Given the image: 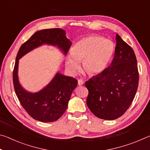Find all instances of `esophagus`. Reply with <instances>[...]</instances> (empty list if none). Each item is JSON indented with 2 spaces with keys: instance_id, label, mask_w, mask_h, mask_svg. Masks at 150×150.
Instances as JSON below:
<instances>
[{
  "instance_id": "1",
  "label": "esophagus",
  "mask_w": 150,
  "mask_h": 150,
  "mask_svg": "<svg viewBox=\"0 0 150 150\" xmlns=\"http://www.w3.org/2000/svg\"><path fill=\"white\" fill-rule=\"evenodd\" d=\"M84 84V81H83L82 79H79L78 80V85L79 86H81Z\"/></svg>"
}]
</instances>
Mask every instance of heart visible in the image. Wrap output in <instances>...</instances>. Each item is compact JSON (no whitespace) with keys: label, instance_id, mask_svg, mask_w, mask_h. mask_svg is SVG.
<instances>
[{"label":"heart","instance_id":"heart-1","mask_svg":"<svg viewBox=\"0 0 150 150\" xmlns=\"http://www.w3.org/2000/svg\"><path fill=\"white\" fill-rule=\"evenodd\" d=\"M115 52L112 42L96 35L86 36L75 43L71 50V55L66 59V66L75 73L82 62L83 68L89 75L102 73L108 67Z\"/></svg>","mask_w":150,"mask_h":150}]
</instances>
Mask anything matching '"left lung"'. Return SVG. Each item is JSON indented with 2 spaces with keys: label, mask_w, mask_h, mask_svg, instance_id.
<instances>
[{
  "label": "left lung",
  "mask_w": 150,
  "mask_h": 150,
  "mask_svg": "<svg viewBox=\"0 0 150 150\" xmlns=\"http://www.w3.org/2000/svg\"><path fill=\"white\" fill-rule=\"evenodd\" d=\"M115 56L108 67L86 81L87 105L96 117L115 120L130 107L138 87L139 73L134 50L116 34Z\"/></svg>",
  "instance_id": "8db88e82"
}]
</instances>
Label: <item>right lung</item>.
I'll return each instance as SVG.
<instances>
[{
  "instance_id": "right-lung-1",
  "label": "right lung",
  "mask_w": 150,
  "mask_h": 150,
  "mask_svg": "<svg viewBox=\"0 0 150 150\" xmlns=\"http://www.w3.org/2000/svg\"><path fill=\"white\" fill-rule=\"evenodd\" d=\"M44 44L57 45L65 54H67L71 45V42L66 37L65 31L61 28L45 29L34 33L21 45L18 52L13 70V84L17 97L26 112L35 120L51 122L58 120L65 112L77 81L58 73L38 93H28L21 87L18 79V59Z\"/></svg>"
}]
</instances>
